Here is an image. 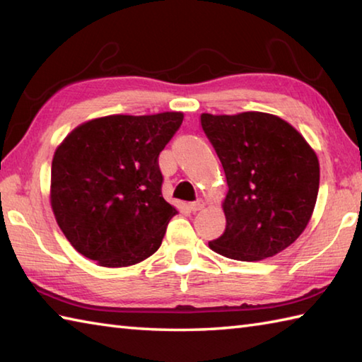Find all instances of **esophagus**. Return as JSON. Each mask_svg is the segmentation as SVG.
Segmentation results:
<instances>
[{"label": "esophagus", "instance_id": "34e87169", "mask_svg": "<svg viewBox=\"0 0 362 362\" xmlns=\"http://www.w3.org/2000/svg\"><path fill=\"white\" fill-rule=\"evenodd\" d=\"M204 206V202L203 200H197V202H192V203H189V209L192 211V212H197V211H200L202 208Z\"/></svg>", "mask_w": 362, "mask_h": 362}]
</instances>
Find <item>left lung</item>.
Returning <instances> with one entry per match:
<instances>
[{"mask_svg": "<svg viewBox=\"0 0 362 362\" xmlns=\"http://www.w3.org/2000/svg\"><path fill=\"white\" fill-rule=\"evenodd\" d=\"M222 162L228 194L225 233L209 242L230 259L261 261L298 239L313 216L320 168L303 136L276 115L202 114Z\"/></svg>", "mask_w": 362, "mask_h": 362, "instance_id": "left-lung-1", "label": "left lung"}]
</instances>
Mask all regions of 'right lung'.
Instances as JSON below:
<instances>
[{"instance_id":"1","label":"right lung","mask_w":362,"mask_h":362,"mask_svg":"<svg viewBox=\"0 0 362 362\" xmlns=\"http://www.w3.org/2000/svg\"><path fill=\"white\" fill-rule=\"evenodd\" d=\"M181 123V112L107 115L57 146L51 208L76 252L103 267H128L160 247L176 209L162 198L158 158Z\"/></svg>"}]
</instances>
